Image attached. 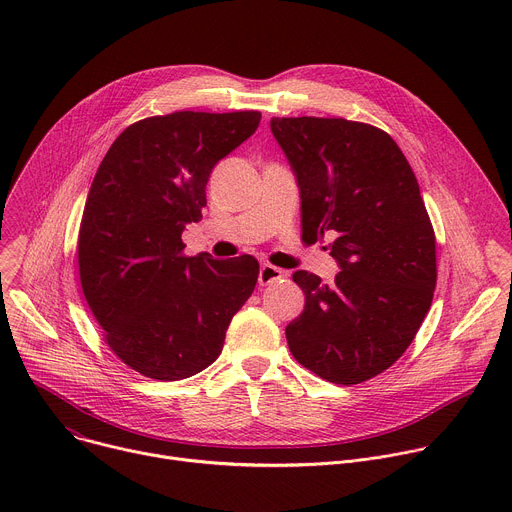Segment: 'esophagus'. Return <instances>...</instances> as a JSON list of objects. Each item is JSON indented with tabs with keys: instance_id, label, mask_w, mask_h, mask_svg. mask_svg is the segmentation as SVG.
I'll return each instance as SVG.
<instances>
[{
	"instance_id": "34e87169",
	"label": "esophagus",
	"mask_w": 512,
	"mask_h": 512,
	"mask_svg": "<svg viewBox=\"0 0 512 512\" xmlns=\"http://www.w3.org/2000/svg\"><path fill=\"white\" fill-rule=\"evenodd\" d=\"M279 279H283V271L279 267H273L269 263L261 265V269H259V283L261 285H271V283H275Z\"/></svg>"
}]
</instances>
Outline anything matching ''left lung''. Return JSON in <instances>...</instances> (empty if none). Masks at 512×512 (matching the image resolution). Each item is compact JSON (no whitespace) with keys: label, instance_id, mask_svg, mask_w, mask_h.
I'll use <instances>...</instances> for the list:
<instances>
[{"label":"left lung","instance_id":"8db88e82","mask_svg":"<svg viewBox=\"0 0 512 512\" xmlns=\"http://www.w3.org/2000/svg\"><path fill=\"white\" fill-rule=\"evenodd\" d=\"M296 174L302 237L330 235L334 281L296 271L306 294L285 328L294 358L336 385L387 371L413 342L437 279L435 235L417 178L379 127L326 117H273Z\"/></svg>","mask_w":512,"mask_h":512}]
</instances>
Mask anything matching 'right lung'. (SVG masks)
<instances>
[{"label": "right lung", "mask_w": 512, "mask_h": 512, "mask_svg": "<svg viewBox=\"0 0 512 512\" xmlns=\"http://www.w3.org/2000/svg\"><path fill=\"white\" fill-rule=\"evenodd\" d=\"M259 111H176L129 125L91 184L79 233L87 304L109 348L143 377L188 379L223 350L253 294L251 255H184L212 168L259 127Z\"/></svg>", "instance_id": "obj_1"}]
</instances>
